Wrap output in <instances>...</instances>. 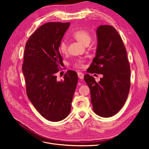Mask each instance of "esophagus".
Here are the masks:
<instances>
[{"instance_id":"34e87169","label":"esophagus","mask_w":149,"mask_h":149,"mask_svg":"<svg viewBox=\"0 0 149 149\" xmlns=\"http://www.w3.org/2000/svg\"><path fill=\"white\" fill-rule=\"evenodd\" d=\"M77 74H78V77H79L80 79L82 80L84 79V74L82 72H78Z\"/></svg>"}]
</instances>
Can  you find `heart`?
<instances>
[{"instance_id": "b5f03b06", "label": "heart", "mask_w": 149, "mask_h": 149, "mask_svg": "<svg viewBox=\"0 0 149 149\" xmlns=\"http://www.w3.org/2000/svg\"><path fill=\"white\" fill-rule=\"evenodd\" d=\"M72 36L77 42H79L84 46L89 45L91 41V34L87 30L85 29H79L75 31V33H74ZM59 51L63 55L67 54L68 45L66 42L63 41L60 43L59 46ZM83 61L82 60H78L74 63V66L75 67H82L83 66Z\"/></svg>"}]
</instances>
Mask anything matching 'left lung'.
<instances>
[{
  "label": "left lung",
  "instance_id": "8db88e82",
  "mask_svg": "<svg viewBox=\"0 0 149 149\" xmlns=\"http://www.w3.org/2000/svg\"><path fill=\"white\" fill-rule=\"evenodd\" d=\"M96 56L88 72L103 75L98 83L89 74L84 79L91 91L94 112L108 118L118 113L127 100L130 86V69L127 51L114 27L100 25L97 31Z\"/></svg>",
  "mask_w": 149,
  "mask_h": 149
}]
</instances>
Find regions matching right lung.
I'll return each instance as SVG.
<instances>
[{
    "label": "right lung",
    "mask_w": 149,
    "mask_h": 149,
    "mask_svg": "<svg viewBox=\"0 0 149 149\" xmlns=\"http://www.w3.org/2000/svg\"><path fill=\"white\" fill-rule=\"evenodd\" d=\"M70 23L49 22L39 27L26 44L22 72L27 95L45 118L60 121L69 115L78 82L77 72L70 70L64 80L56 74L63 65L59 51L61 39Z\"/></svg>",
    "instance_id": "add662e5"
}]
</instances>
